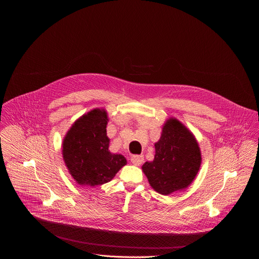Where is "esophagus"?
<instances>
[{"instance_id":"1","label":"esophagus","mask_w":259,"mask_h":259,"mask_svg":"<svg viewBox=\"0 0 259 259\" xmlns=\"http://www.w3.org/2000/svg\"><path fill=\"white\" fill-rule=\"evenodd\" d=\"M143 162H144L143 156L135 155V156H132V157H131V163H132L133 165H135V166H140Z\"/></svg>"}]
</instances>
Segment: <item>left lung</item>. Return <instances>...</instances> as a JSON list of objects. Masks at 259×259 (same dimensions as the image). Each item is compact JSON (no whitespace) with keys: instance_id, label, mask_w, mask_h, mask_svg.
Here are the masks:
<instances>
[{"instance_id":"obj_1","label":"left lung","mask_w":259,"mask_h":259,"mask_svg":"<svg viewBox=\"0 0 259 259\" xmlns=\"http://www.w3.org/2000/svg\"><path fill=\"white\" fill-rule=\"evenodd\" d=\"M155 149L154 161L142 165L151 187L164 196L187 189L197 176L202 162L194 134L181 122L170 118L163 126Z\"/></svg>"}]
</instances>
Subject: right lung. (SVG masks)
<instances>
[{"instance_id": "1", "label": "right lung", "mask_w": 259, "mask_h": 259, "mask_svg": "<svg viewBox=\"0 0 259 259\" xmlns=\"http://www.w3.org/2000/svg\"><path fill=\"white\" fill-rule=\"evenodd\" d=\"M107 121L104 109L94 108L73 123L63 139L65 166L80 186L106 183L127 164L124 156L108 151Z\"/></svg>"}]
</instances>
